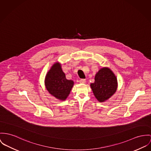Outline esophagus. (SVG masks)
Instances as JSON below:
<instances>
[{"label": "esophagus", "instance_id": "34e87169", "mask_svg": "<svg viewBox=\"0 0 151 151\" xmlns=\"http://www.w3.org/2000/svg\"><path fill=\"white\" fill-rule=\"evenodd\" d=\"M79 82L81 83H86V80L84 79H81L79 80Z\"/></svg>", "mask_w": 151, "mask_h": 151}]
</instances>
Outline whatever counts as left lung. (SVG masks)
<instances>
[{"instance_id": "1", "label": "left lung", "mask_w": 151, "mask_h": 151, "mask_svg": "<svg viewBox=\"0 0 151 151\" xmlns=\"http://www.w3.org/2000/svg\"><path fill=\"white\" fill-rule=\"evenodd\" d=\"M90 86L95 98L98 101L102 102L116 93L117 80L111 70L108 68H103L96 74L95 82Z\"/></svg>"}]
</instances>
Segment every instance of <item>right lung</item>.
Masks as SVG:
<instances>
[{
  "mask_svg": "<svg viewBox=\"0 0 151 151\" xmlns=\"http://www.w3.org/2000/svg\"><path fill=\"white\" fill-rule=\"evenodd\" d=\"M45 86L49 93L58 99H66L73 86V81L67 80L60 64L55 63L47 73Z\"/></svg>",
  "mask_w": 151,
  "mask_h": 151,
  "instance_id": "obj_1",
  "label": "right lung"
}]
</instances>
